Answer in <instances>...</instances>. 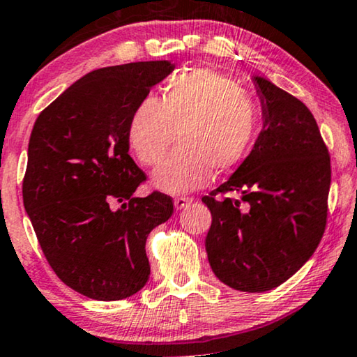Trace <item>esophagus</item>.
I'll use <instances>...</instances> for the list:
<instances>
[{
    "label": "esophagus",
    "mask_w": 357,
    "mask_h": 357,
    "mask_svg": "<svg viewBox=\"0 0 357 357\" xmlns=\"http://www.w3.org/2000/svg\"><path fill=\"white\" fill-rule=\"evenodd\" d=\"M190 202H192V199L190 197H176L174 199V207H176V210H181V208L188 207Z\"/></svg>",
    "instance_id": "esophagus-1"
}]
</instances>
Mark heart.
I'll use <instances>...</instances> for the list:
<instances>
[{"label":"heart","instance_id":"1","mask_svg":"<svg viewBox=\"0 0 357 357\" xmlns=\"http://www.w3.org/2000/svg\"><path fill=\"white\" fill-rule=\"evenodd\" d=\"M259 128L257 105L233 79L195 68L168 80L163 98L149 95L129 121V142L147 167L169 145H179L160 163L153 183L165 192H188L243 162Z\"/></svg>","mask_w":357,"mask_h":357}]
</instances>
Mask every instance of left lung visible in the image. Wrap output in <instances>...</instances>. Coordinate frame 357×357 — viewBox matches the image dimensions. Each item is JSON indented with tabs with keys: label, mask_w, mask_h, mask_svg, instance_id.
<instances>
[{
	"label": "left lung",
	"mask_w": 357,
	"mask_h": 357,
	"mask_svg": "<svg viewBox=\"0 0 357 357\" xmlns=\"http://www.w3.org/2000/svg\"><path fill=\"white\" fill-rule=\"evenodd\" d=\"M254 84L264 128L233 176L202 197L212 213L210 267L245 293L277 288L315 252L331 181L328 149L309 108L267 79L255 76Z\"/></svg>",
	"instance_id": "obj_1"
}]
</instances>
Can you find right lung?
Instances as JSON below:
<instances>
[{"label": "right lung", "instance_id": "obj_1", "mask_svg": "<svg viewBox=\"0 0 357 357\" xmlns=\"http://www.w3.org/2000/svg\"><path fill=\"white\" fill-rule=\"evenodd\" d=\"M169 61L85 74L38 114L29 140L24 207L58 278L97 301H119L147 283L145 241L173 215L155 190L134 197L145 173L129 155V121Z\"/></svg>", "mask_w": 357, "mask_h": 357}]
</instances>
